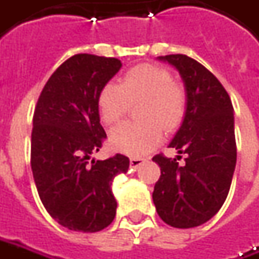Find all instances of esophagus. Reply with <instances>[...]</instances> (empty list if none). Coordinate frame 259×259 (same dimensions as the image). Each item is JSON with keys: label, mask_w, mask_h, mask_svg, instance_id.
Returning a JSON list of instances; mask_svg holds the SVG:
<instances>
[{"label": "esophagus", "mask_w": 259, "mask_h": 259, "mask_svg": "<svg viewBox=\"0 0 259 259\" xmlns=\"http://www.w3.org/2000/svg\"><path fill=\"white\" fill-rule=\"evenodd\" d=\"M143 162H145V159H143V158H130V166H133V168L141 166Z\"/></svg>", "instance_id": "esophagus-1"}]
</instances>
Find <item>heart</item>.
Masks as SVG:
<instances>
[{"instance_id":"obj_1","label":"heart","mask_w":259,"mask_h":259,"mask_svg":"<svg viewBox=\"0 0 259 259\" xmlns=\"http://www.w3.org/2000/svg\"><path fill=\"white\" fill-rule=\"evenodd\" d=\"M141 123H123L110 133L114 151L130 156L151 152L162 139V127L172 132L186 117L187 94L183 85L172 81L168 69L153 63L136 65L123 75L120 84H106L97 98L101 120L114 124L132 103H141Z\"/></svg>"}]
</instances>
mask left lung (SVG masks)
Segmentation results:
<instances>
[{
    "mask_svg": "<svg viewBox=\"0 0 259 259\" xmlns=\"http://www.w3.org/2000/svg\"><path fill=\"white\" fill-rule=\"evenodd\" d=\"M178 71L187 94V111L169 148L186 153V163L156 155L161 177L153 204L169 226L188 229L210 220L223 206L236 166L233 106L219 79L186 55L158 56Z\"/></svg>",
    "mask_w": 259,
    "mask_h": 259,
    "instance_id": "8db88e82",
    "label": "left lung"
}]
</instances>
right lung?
I'll return each mask as SVG.
<instances>
[{
	"label": "right lung",
	"mask_w": 259,
	"mask_h": 259,
	"mask_svg": "<svg viewBox=\"0 0 259 259\" xmlns=\"http://www.w3.org/2000/svg\"><path fill=\"white\" fill-rule=\"evenodd\" d=\"M120 68L116 58L73 55L52 73L34 108L33 178L48 213L69 231H103L116 216L111 184L127 172L129 158L96 161L93 153L106 138L97 98Z\"/></svg>",
	"instance_id": "obj_1"
}]
</instances>
